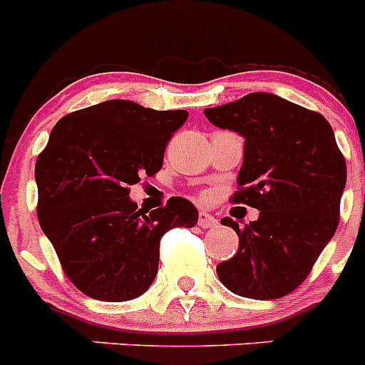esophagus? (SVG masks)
<instances>
[{
    "instance_id": "esophagus-1",
    "label": "esophagus",
    "mask_w": 365,
    "mask_h": 365,
    "mask_svg": "<svg viewBox=\"0 0 365 365\" xmlns=\"http://www.w3.org/2000/svg\"><path fill=\"white\" fill-rule=\"evenodd\" d=\"M197 225H199V227H201V228H214L215 225H217V219H215L212 214H208V212L201 210V212H199Z\"/></svg>"
}]
</instances>
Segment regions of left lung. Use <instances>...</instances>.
I'll return each mask as SVG.
<instances>
[{
	"label": "left lung",
	"instance_id": "8db88e82",
	"mask_svg": "<svg viewBox=\"0 0 365 365\" xmlns=\"http://www.w3.org/2000/svg\"><path fill=\"white\" fill-rule=\"evenodd\" d=\"M205 115L245 138L232 201L259 210L243 228L221 219L240 235V248L217 265L219 279L243 298L287 296L307 278L338 227L347 168L333 128L320 113L272 93H250Z\"/></svg>",
	"mask_w": 365,
	"mask_h": 365
}]
</instances>
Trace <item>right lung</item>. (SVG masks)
<instances>
[{
    "instance_id": "obj_1",
    "label": "right lung",
    "mask_w": 365,
    "mask_h": 365,
    "mask_svg": "<svg viewBox=\"0 0 365 365\" xmlns=\"http://www.w3.org/2000/svg\"><path fill=\"white\" fill-rule=\"evenodd\" d=\"M188 111H155L108 100L58 120L36 160L38 221L67 278L89 298L128 302L150 289L160 237L192 228L197 208L182 197L150 214L130 199L140 175L163 168L164 150Z\"/></svg>"
}]
</instances>
